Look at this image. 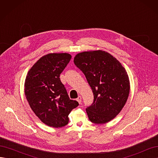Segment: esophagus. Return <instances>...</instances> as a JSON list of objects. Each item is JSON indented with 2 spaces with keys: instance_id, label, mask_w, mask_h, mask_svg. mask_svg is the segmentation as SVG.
<instances>
[{
  "instance_id": "esophagus-1",
  "label": "esophagus",
  "mask_w": 158,
  "mask_h": 158,
  "mask_svg": "<svg viewBox=\"0 0 158 158\" xmlns=\"http://www.w3.org/2000/svg\"><path fill=\"white\" fill-rule=\"evenodd\" d=\"M76 100H77L78 102L80 104L81 103H82V97H81L80 95V96H78V98L76 99Z\"/></svg>"
}]
</instances>
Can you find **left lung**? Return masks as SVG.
Listing matches in <instances>:
<instances>
[{
	"instance_id": "obj_1",
	"label": "left lung",
	"mask_w": 158,
	"mask_h": 158,
	"mask_svg": "<svg viewBox=\"0 0 158 158\" xmlns=\"http://www.w3.org/2000/svg\"><path fill=\"white\" fill-rule=\"evenodd\" d=\"M74 63L93 92V103L85 109L89 121L103 124L112 120L125 106L130 92L125 68L111 55L100 50L80 52Z\"/></svg>"
}]
</instances>
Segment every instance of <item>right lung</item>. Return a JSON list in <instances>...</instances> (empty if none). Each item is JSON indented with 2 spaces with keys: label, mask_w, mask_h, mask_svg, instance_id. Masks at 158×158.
I'll list each match as a JSON object with an SVG mask.
<instances>
[{
  "label": "right lung",
  "mask_w": 158,
  "mask_h": 158,
  "mask_svg": "<svg viewBox=\"0 0 158 158\" xmlns=\"http://www.w3.org/2000/svg\"><path fill=\"white\" fill-rule=\"evenodd\" d=\"M71 57L69 53H50L42 56L26 78L25 95L30 107L43 123L51 127L67 125L69 113L79 105L69 98L60 79Z\"/></svg>",
  "instance_id": "right-lung-1"
}]
</instances>
